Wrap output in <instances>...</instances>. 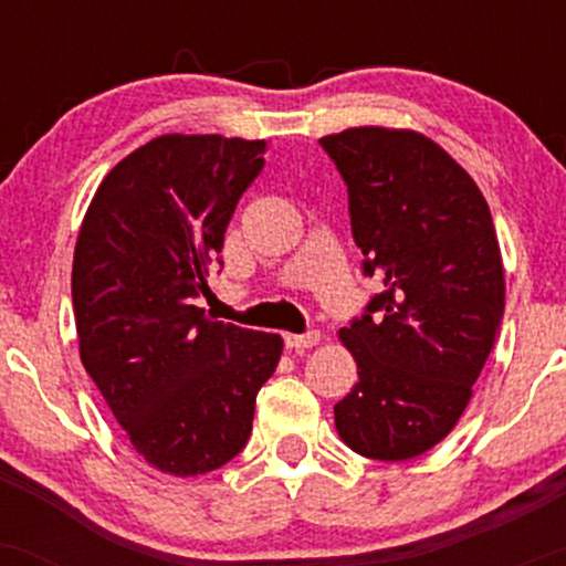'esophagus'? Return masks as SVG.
<instances>
[{
    "label": "esophagus",
    "instance_id": "esophagus-1",
    "mask_svg": "<svg viewBox=\"0 0 566 566\" xmlns=\"http://www.w3.org/2000/svg\"><path fill=\"white\" fill-rule=\"evenodd\" d=\"M319 333L316 329H308V333L303 335H287L284 337V343H287V348H295V350H303V348H314L316 343H319Z\"/></svg>",
    "mask_w": 566,
    "mask_h": 566
}]
</instances>
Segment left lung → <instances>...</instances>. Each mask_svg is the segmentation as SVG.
<instances>
[{"mask_svg": "<svg viewBox=\"0 0 566 566\" xmlns=\"http://www.w3.org/2000/svg\"><path fill=\"white\" fill-rule=\"evenodd\" d=\"M348 186L354 242L382 292L340 340L359 382L335 405L354 452L409 460L469 407L505 308L486 199L439 143L415 129L350 127L319 140Z\"/></svg>", "mask_w": 566, "mask_h": 566, "instance_id": "1", "label": "left lung"}]
</instances>
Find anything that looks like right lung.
<instances>
[{
    "mask_svg": "<svg viewBox=\"0 0 566 566\" xmlns=\"http://www.w3.org/2000/svg\"><path fill=\"white\" fill-rule=\"evenodd\" d=\"M265 140L159 135L97 186L71 271L80 356L148 465L199 476L242 452L282 337L207 319L197 297Z\"/></svg>",
    "mask_w": 566,
    "mask_h": 566,
    "instance_id": "1",
    "label": "right lung"
}]
</instances>
